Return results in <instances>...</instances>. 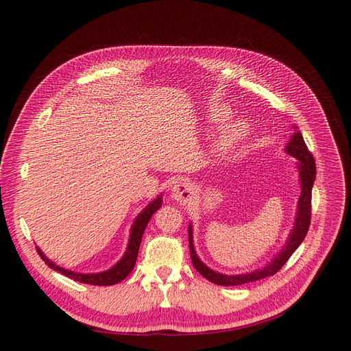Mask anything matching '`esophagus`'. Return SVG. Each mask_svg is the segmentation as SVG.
Segmentation results:
<instances>
[{"mask_svg":"<svg viewBox=\"0 0 351 351\" xmlns=\"http://www.w3.org/2000/svg\"><path fill=\"white\" fill-rule=\"evenodd\" d=\"M195 196V188L188 182H178L172 186V199L180 205H186Z\"/></svg>","mask_w":351,"mask_h":351,"instance_id":"34e87169","label":"esophagus"}]
</instances>
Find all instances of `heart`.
Wrapping results in <instances>:
<instances>
[{
    "instance_id": "1",
    "label": "heart",
    "mask_w": 351,
    "mask_h": 351,
    "mask_svg": "<svg viewBox=\"0 0 351 351\" xmlns=\"http://www.w3.org/2000/svg\"><path fill=\"white\" fill-rule=\"evenodd\" d=\"M232 117L230 109L223 105H215L208 110L206 119L212 126H222L228 122ZM249 134V125L245 119H236L229 122L222 128V131L219 132L215 143L213 149L215 154L219 156H225L233 152L236 147L245 142Z\"/></svg>"
}]
</instances>
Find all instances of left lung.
Returning a JSON list of instances; mask_svg holds the SVG:
<instances>
[{"label": "left lung", "mask_w": 351, "mask_h": 351, "mask_svg": "<svg viewBox=\"0 0 351 351\" xmlns=\"http://www.w3.org/2000/svg\"><path fill=\"white\" fill-rule=\"evenodd\" d=\"M293 129L294 132L285 147V152L293 158H296L299 183H300V196L298 200V209H296V216H294V223L287 236L285 246L276 253V256H273V259L267 262L263 267H259L247 273H241V274H223L208 267L199 259L193 245V228H192V223H189L188 234H189V250H191L192 263L195 269L209 282L219 286H241L245 283L269 278V276H273L274 273H278L282 269V266L289 261V257L294 253V250H296L304 241L310 226L311 189H313V183H315V179H316V163L307 149L300 131H298V126H293Z\"/></svg>", "instance_id": "8db88e82"}]
</instances>
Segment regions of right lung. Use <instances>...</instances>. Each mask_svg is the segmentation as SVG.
I'll list each match as a JSON object with an SVG mask.
<instances>
[{"label": "right lung", "instance_id": "obj_1", "mask_svg": "<svg viewBox=\"0 0 351 351\" xmlns=\"http://www.w3.org/2000/svg\"><path fill=\"white\" fill-rule=\"evenodd\" d=\"M160 206H162V193L158 195L152 202H149L147 206H145L141 210V213L135 217L134 223L131 226V233H129L128 245H126V250H125L123 256L112 267H109L108 270L98 271V273L72 271V270H68L65 267H61L58 265H55L53 262H51L38 246H36V252H38V254L41 256V259L45 262V265H48L53 270L62 273L64 276H66V278H69V279H73V280L85 283V285H94V286L117 285V283L122 282L126 278V276L132 271V269L136 263V257H138V252H139L143 232H145L147 223H149L152 215Z\"/></svg>", "mask_w": 351, "mask_h": 351}]
</instances>
